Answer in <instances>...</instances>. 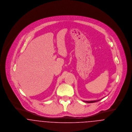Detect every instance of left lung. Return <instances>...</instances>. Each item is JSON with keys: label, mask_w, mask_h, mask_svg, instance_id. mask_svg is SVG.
I'll list each match as a JSON object with an SVG mask.
<instances>
[{"label": "left lung", "mask_w": 132, "mask_h": 132, "mask_svg": "<svg viewBox=\"0 0 132 132\" xmlns=\"http://www.w3.org/2000/svg\"><path fill=\"white\" fill-rule=\"evenodd\" d=\"M100 100H96V101H85V102H86L87 103H94L99 101Z\"/></svg>", "instance_id": "obj_1"}]
</instances>
